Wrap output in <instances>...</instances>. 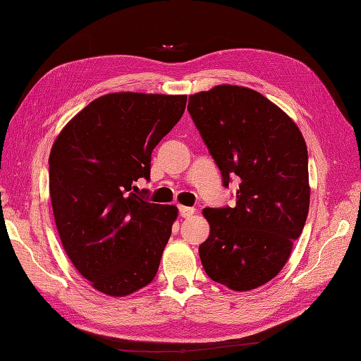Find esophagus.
<instances>
[{"label":"esophagus","instance_id":"esophagus-1","mask_svg":"<svg viewBox=\"0 0 361 361\" xmlns=\"http://www.w3.org/2000/svg\"><path fill=\"white\" fill-rule=\"evenodd\" d=\"M195 213L193 207H185V205H179V215L182 218H190Z\"/></svg>","mask_w":361,"mask_h":361}]
</instances>
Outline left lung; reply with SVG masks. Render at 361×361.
I'll return each instance as SVG.
<instances>
[{
    "mask_svg": "<svg viewBox=\"0 0 361 361\" xmlns=\"http://www.w3.org/2000/svg\"><path fill=\"white\" fill-rule=\"evenodd\" d=\"M188 112L221 171L238 178L233 207L204 209L210 235L200 246L205 273L233 291L274 279L288 262L310 207L305 140L259 92L216 85L190 94Z\"/></svg>",
    "mask_w": 361,
    "mask_h": 361,
    "instance_id": "obj_1",
    "label": "left lung"
}]
</instances>
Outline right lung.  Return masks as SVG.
I'll return each mask as SVG.
<instances>
[{
	"label": "right lung",
	"instance_id": "1",
	"mask_svg": "<svg viewBox=\"0 0 361 361\" xmlns=\"http://www.w3.org/2000/svg\"><path fill=\"white\" fill-rule=\"evenodd\" d=\"M185 94L109 93L67 123L49 154V196L62 246L94 290L121 298L156 277L178 218L135 182L180 120Z\"/></svg>",
	"mask_w": 361,
	"mask_h": 361
}]
</instances>
